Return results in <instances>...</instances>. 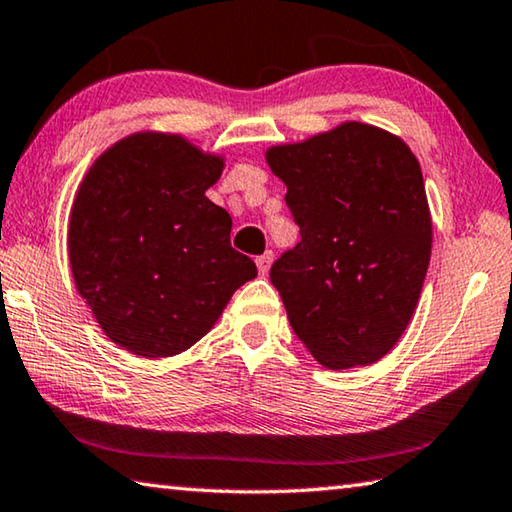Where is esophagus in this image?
Instances as JSON below:
<instances>
[{
	"instance_id": "34e87169",
	"label": "esophagus",
	"mask_w": 512,
	"mask_h": 512,
	"mask_svg": "<svg viewBox=\"0 0 512 512\" xmlns=\"http://www.w3.org/2000/svg\"><path fill=\"white\" fill-rule=\"evenodd\" d=\"M255 262H257L259 273L266 275V273H269V269H271V264H273V253H271V250H266V253L259 255Z\"/></svg>"
}]
</instances>
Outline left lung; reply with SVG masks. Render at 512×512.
<instances>
[{"instance_id": "8db88e82", "label": "left lung", "mask_w": 512, "mask_h": 512, "mask_svg": "<svg viewBox=\"0 0 512 512\" xmlns=\"http://www.w3.org/2000/svg\"><path fill=\"white\" fill-rule=\"evenodd\" d=\"M266 164L300 227L271 266L291 328L326 369L378 362L408 328L431 262L417 157L396 134L348 120L273 145Z\"/></svg>"}]
</instances>
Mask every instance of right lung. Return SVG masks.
I'll use <instances>...</instances> for the list:
<instances>
[{"label": "right lung", "mask_w": 512, "mask_h": 512, "mask_svg": "<svg viewBox=\"0 0 512 512\" xmlns=\"http://www.w3.org/2000/svg\"><path fill=\"white\" fill-rule=\"evenodd\" d=\"M225 168L182 134H129L93 161L70 209L68 257L104 335L170 358L214 328L257 275L230 246L232 218L205 196Z\"/></svg>", "instance_id": "1"}]
</instances>
